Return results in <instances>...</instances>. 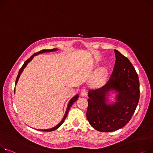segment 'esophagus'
Masks as SVG:
<instances>
[{"mask_svg": "<svg viewBox=\"0 0 153 153\" xmlns=\"http://www.w3.org/2000/svg\"><path fill=\"white\" fill-rule=\"evenodd\" d=\"M80 94H81V95H82V96H85V97H86V96H87V91H86V89H85V88H82V90H81Z\"/></svg>", "mask_w": 153, "mask_h": 153, "instance_id": "34e87169", "label": "esophagus"}]
</instances>
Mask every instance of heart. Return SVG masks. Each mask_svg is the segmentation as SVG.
Segmentation results:
<instances>
[{
  "label": "heart",
  "instance_id": "heart-1",
  "mask_svg": "<svg viewBox=\"0 0 153 153\" xmlns=\"http://www.w3.org/2000/svg\"><path fill=\"white\" fill-rule=\"evenodd\" d=\"M106 76H107L106 69L105 68L100 69L96 75V77L95 79V82L97 84H100L101 82H103V81L106 79Z\"/></svg>",
  "mask_w": 153,
  "mask_h": 153
}]
</instances>
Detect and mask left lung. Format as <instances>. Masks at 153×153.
<instances>
[{
    "instance_id": "obj_1",
    "label": "left lung",
    "mask_w": 153,
    "mask_h": 153,
    "mask_svg": "<svg viewBox=\"0 0 153 153\" xmlns=\"http://www.w3.org/2000/svg\"><path fill=\"white\" fill-rule=\"evenodd\" d=\"M114 70L106 84L88 91L87 119L91 127L101 132L116 131L124 127L134 114L140 98L138 76L129 59L114 50ZM114 89L117 102L106 104L107 94Z\"/></svg>"
}]
</instances>
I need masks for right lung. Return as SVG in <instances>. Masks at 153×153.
Instances as JSON below:
<instances>
[{"instance_id":"right-lung-1","label":"right lung","mask_w":153,"mask_h":153,"mask_svg":"<svg viewBox=\"0 0 153 153\" xmlns=\"http://www.w3.org/2000/svg\"><path fill=\"white\" fill-rule=\"evenodd\" d=\"M56 50H57L56 48H53V49H51V50H42L39 51V52H37V53H36L33 54V55L31 56H30L29 59H27L26 61V62L24 63V64H23V65L22 66V67L21 68V69H19V71L18 74V76H17V77H16V81H15V85H16V84H17V82H18V79H19V76H20V74H22V73L23 72V71L24 68L26 66V65H27V63L30 62V61L31 60V59L34 58V56L35 55H37L40 54V53H45V52H53V51H56ZM15 91V90H14V91ZM78 97H79V95H76L75 97H74L72 99H71V100L69 101V102L68 105V107H67V110H66V111L65 115V116H64V117H63V120H62V121H61L60 123H59L57 126H56L55 127H53V128H50V129H46V130H40V131H53V130H55L57 129V128H58L61 125H62V124L64 123V121H65V119H66V117H67V115H68V111H69V110L70 108L71 107V106L73 105V104L75 102V101L77 100Z\"/></svg>"}]
</instances>
